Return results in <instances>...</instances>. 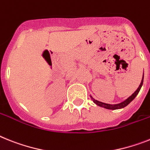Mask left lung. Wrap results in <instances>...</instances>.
Returning <instances> with one entry per match:
<instances>
[{"instance_id":"left-lung-1","label":"left lung","mask_w":150,"mask_h":150,"mask_svg":"<svg viewBox=\"0 0 150 150\" xmlns=\"http://www.w3.org/2000/svg\"><path fill=\"white\" fill-rule=\"evenodd\" d=\"M143 79H142L141 82H140V85H139V86L138 87V88L137 89V91H136L135 92L133 93V94H132L131 96H129L127 99H126L124 101L120 103V104H105V103L100 102V101H98V100H95V99L93 98L91 96V98H92L94 103H95V104H96L97 105H98V106L102 107V108H106V109H109V110H117V109H120V108H124V107L127 106L128 104L131 102L133 99L135 98L136 97H137V94H138V93L139 92V91H140V88H141L142 85H143Z\"/></svg>"}]
</instances>
